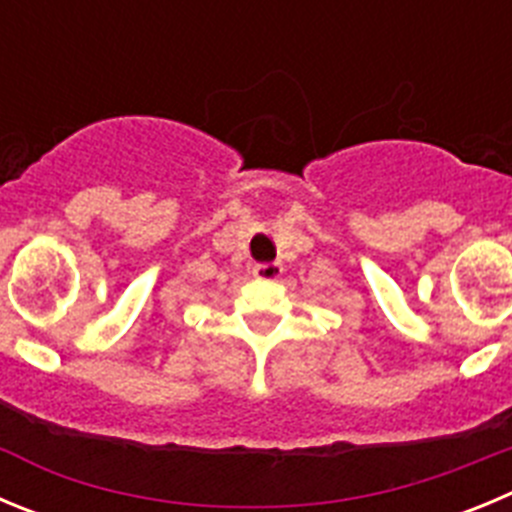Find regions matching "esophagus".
Wrapping results in <instances>:
<instances>
[{
  "label": "esophagus",
  "mask_w": 512,
  "mask_h": 512,
  "mask_svg": "<svg viewBox=\"0 0 512 512\" xmlns=\"http://www.w3.org/2000/svg\"><path fill=\"white\" fill-rule=\"evenodd\" d=\"M281 264H276V261H269V264H256L253 266V276H256V279H266V281H271V279H279L281 276Z\"/></svg>",
  "instance_id": "esophagus-1"
}]
</instances>
